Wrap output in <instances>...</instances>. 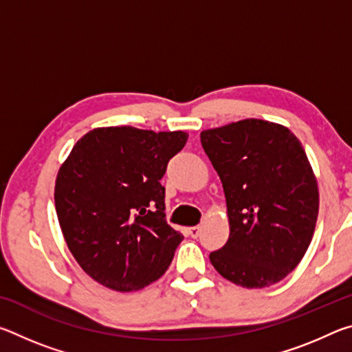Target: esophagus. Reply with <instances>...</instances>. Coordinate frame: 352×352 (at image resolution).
<instances>
[{"label": "esophagus", "mask_w": 352, "mask_h": 352, "mask_svg": "<svg viewBox=\"0 0 352 352\" xmlns=\"http://www.w3.org/2000/svg\"><path fill=\"white\" fill-rule=\"evenodd\" d=\"M188 234L190 236V237H199V234H200V226H190V228H188Z\"/></svg>", "instance_id": "obj_1"}]
</instances>
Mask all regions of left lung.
Listing matches in <instances>:
<instances>
[{
    "label": "left lung",
    "mask_w": 352,
    "mask_h": 352,
    "mask_svg": "<svg viewBox=\"0 0 352 352\" xmlns=\"http://www.w3.org/2000/svg\"><path fill=\"white\" fill-rule=\"evenodd\" d=\"M200 141L230 220L211 264L242 287H270L300 264L317 223L318 186L305 148L289 129L262 119L204 130Z\"/></svg>",
    "instance_id": "left-lung-1"
}]
</instances>
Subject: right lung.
I'll return each instance as SVG.
<instances>
[{"mask_svg": "<svg viewBox=\"0 0 352 352\" xmlns=\"http://www.w3.org/2000/svg\"><path fill=\"white\" fill-rule=\"evenodd\" d=\"M184 132L94 129L76 142L56 180V211L69 252L105 287L133 292L168 270L183 241L166 222L162 180Z\"/></svg>", "mask_w": 352, "mask_h": 352, "instance_id": "right-lung-1", "label": "right lung"}]
</instances>
